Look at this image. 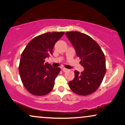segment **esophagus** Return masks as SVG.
<instances>
[{
  "label": "esophagus",
  "instance_id": "34e87169",
  "mask_svg": "<svg viewBox=\"0 0 125 125\" xmlns=\"http://www.w3.org/2000/svg\"><path fill=\"white\" fill-rule=\"evenodd\" d=\"M62 71H63V72H65L67 71V70H68V69H67L64 68V67H63V68H62Z\"/></svg>",
  "mask_w": 125,
  "mask_h": 125
}]
</instances>
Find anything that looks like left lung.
Listing matches in <instances>:
<instances>
[{
  "label": "left lung",
  "instance_id": "8db88e82",
  "mask_svg": "<svg viewBox=\"0 0 125 125\" xmlns=\"http://www.w3.org/2000/svg\"><path fill=\"white\" fill-rule=\"evenodd\" d=\"M66 36L84 68L82 73L75 70L74 79L69 82V87L79 95H89L95 91L103 82L106 73L105 55L99 45L86 34L70 31L66 33Z\"/></svg>",
  "mask_w": 125,
  "mask_h": 125
}]
</instances>
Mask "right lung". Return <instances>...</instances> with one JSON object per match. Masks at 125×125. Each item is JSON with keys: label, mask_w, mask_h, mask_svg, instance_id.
<instances>
[{"label": "right lung", "mask_w": 125, "mask_h": 125, "mask_svg": "<svg viewBox=\"0 0 125 125\" xmlns=\"http://www.w3.org/2000/svg\"><path fill=\"white\" fill-rule=\"evenodd\" d=\"M64 33L47 32L37 36L22 52L19 67L20 75L24 86L33 95H46L53 89L61 69L52 67L45 61L52 55L55 43Z\"/></svg>", "instance_id": "obj_1"}]
</instances>
